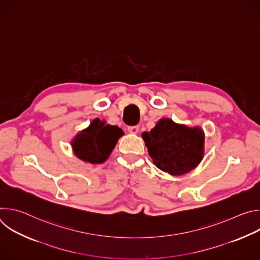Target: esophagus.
<instances>
[{"label": "esophagus", "mask_w": 260, "mask_h": 260, "mask_svg": "<svg viewBox=\"0 0 260 260\" xmlns=\"http://www.w3.org/2000/svg\"><path fill=\"white\" fill-rule=\"evenodd\" d=\"M127 132H128L129 134L136 135V134H138V132H139V126H138V125H135V126H128V127H127Z\"/></svg>", "instance_id": "34e87169"}]
</instances>
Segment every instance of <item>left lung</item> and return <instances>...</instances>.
<instances>
[{
  "mask_svg": "<svg viewBox=\"0 0 260 260\" xmlns=\"http://www.w3.org/2000/svg\"><path fill=\"white\" fill-rule=\"evenodd\" d=\"M142 138L153 164L172 176L189 173L204 158L205 133L201 126L190 127L161 118Z\"/></svg>",
  "mask_w": 260,
  "mask_h": 260,
  "instance_id": "8db88e82",
  "label": "left lung"
}]
</instances>
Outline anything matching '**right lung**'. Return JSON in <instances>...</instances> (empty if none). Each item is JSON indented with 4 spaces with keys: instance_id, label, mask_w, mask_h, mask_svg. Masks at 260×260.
Returning <instances> with one entry per match:
<instances>
[{
    "instance_id": "obj_1",
    "label": "right lung",
    "mask_w": 260,
    "mask_h": 260,
    "mask_svg": "<svg viewBox=\"0 0 260 260\" xmlns=\"http://www.w3.org/2000/svg\"><path fill=\"white\" fill-rule=\"evenodd\" d=\"M123 131L107 124L105 120L93 119L90 124L80 131L71 142L74 154L86 164H103L113 151Z\"/></svg>"
}]
</instances>
